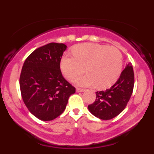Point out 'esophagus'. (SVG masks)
<instances>
[{
    "mask_svg": "<svg viewBox=\"0 0 154 154\" xmlns=\"http://www.w3.org/2000/svg\"><path fill=\"white\" fill-rule=\"evenodd\" d=\"M76 91L77 92H83L85 91V89H83V88H76Z\"/></svg>",
    "mask_w": 154,
    "mask_h": 154,
    "instance_id": "34e87169",
    "label": "esophagus"
}]
</instances>
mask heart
I'll use <instances>...</instances> for the list:
<instances>
[{"instance_id":"1","label":"heart","mask_w":154,"mask_h":154,"mask_svg":"<svg viewBox=\"0 0 154 154\" xmlns=\"http://www.w3.org/2000/svg\"><path fill=\"white\" fill-rule=\"evenodd\" d=\"M74 56L63 55L61 69L69 80L73 81L88 74L77 82L81 86L95 85L98 88L110 87L116 82L122 69V54L115 47L96 43H82L72 48Z\"/></svg>"}]
</instances>
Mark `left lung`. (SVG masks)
Listing matches in <instances>:
<instances>
[{
    "label": "left lung",
    "instance_id": "left-lung-1",
    "mask_svg": "<svg viewBox=\"0 0 154 154\" xmlns=\"http://www.w3.org/2000/svg\"><path fill=\"white\" fill-rule=\"evenodd\" d=\"M135 83L133 68L129 63L115 84L106 91H97L96 98L88 109L99 119L109 120L119 115L128 105Z\"/></svg>",
    "mask_w": 154,
    "mask_h": 154
}]
</instances>
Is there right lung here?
Instances as JSON below:
<instances>
[{"instance_id":"obj_1","label":"right lung","mask_w":154,"mask_h":154,"mask_svg":"<svg viewBox=\"0 0 154 154\" xmlns=\"http://www.w3.org/2000/svg\"><path fill=\"white\" fill-rule=\"evenodd\" d=\"M66 45L51 43L26 58L19 78L23 101L32 114L43 121L61 115L76 90L63 77L60 62Z\"/></svg>"}]
</instances>
